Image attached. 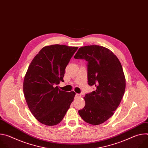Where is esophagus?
Listing matches in <instances>:
<instances>
[{
  "label": "esophagus",
  "mask_w": 148,
  "mask_h": 148,
  "mask_svg": "<svg viewBox=\"0 0 148 148\" xmlns=\"http://www.w3.org/2000/svg\"><path fill=\"white\" fill-rule=\"evenodd\" d=\"M81 96V95L79 94H75V97L76 98H80Z\"/></svg>",
  "instance_id": "1"
}]
</instances>
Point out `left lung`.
<instances>
[{
  "label": "left lung",
  "instance_id": "obj_1",
  "mask_svg": "<svg viewBox=\"0 0 148 148\" xmlns=\"http://www.w3.org/2000/svg\"><path fill=\"white\" fill-rule=\"evenodd\" d=\"M74 58L88 62V82L96 87L84 97L86 105L78 114L90 124H101L113 115L123 96L126 80L122 65L113 52L98 45L80 47Z\"/></svg>",
  "mask_w": 148,
  "mask_h": 148
}]
</instances>
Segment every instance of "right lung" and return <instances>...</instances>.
Instances as JSON below:
<instances>
[{
    "label": "right lung",
    "mask_w": 148,
    "mask_h": 148,
    "mask_svg": "<svg viewBox=\"0 0 148 148\" xmlns=\"http://www.w3.org/2000/svg\"><path fill=\"white\" fill-rule=\"evenodd\" d=\"M78 47L54 45L44 47L34 57L23 81V92L35 118L48 126L64 117L75 93L60 90L65 69Z\"/></svg>",
    "instance_id": "obj_1"
}]
</instances>
